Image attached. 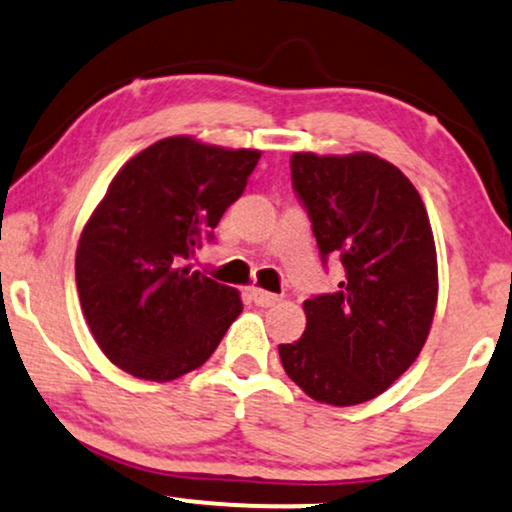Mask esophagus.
Returning <instances> with one entry per match:
<instances>
[{"mask_svg":"<svg viewBox=\"0 0 512 512\" xmlns=\"http://www.w3.org/2000/svg\"><path fill=\"white\" fill-rule=\"evenodd\" d=\"M250 295H252V300H255L257 307H274V304L278 302V295L267 293V290H262V288H252Z\"/></svg>","mask_w":512,"mask_h":512,"instance_id":"esophagus-1","label":"esophagus"}]
</instances>
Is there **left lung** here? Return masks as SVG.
Wrapping results in <instances>:
<instances>
[{"label": "left lung", "instance_id": "left-lung-1", "mask_svg": "<svg viewBox=\"0 0 512 512\" xmlns=\"http://www.w3.org/2000/svg\"><path fill=\"white\" fill-rule=\"evenodd\" d=\"M293 189L312 219L323 264L342 262L335 293L304 300L307 328L278 345L297 387L321 404L378 397L428 340L437 252L416 186L373 153H293Z\"/></svg>", "mask_w": 512, "mask_h": 512}]
</instances>
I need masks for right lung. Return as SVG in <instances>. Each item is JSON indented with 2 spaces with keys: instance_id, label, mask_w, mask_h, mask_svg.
<instances>
[{
  "instance_id": "obj_1",
  "label": "right lung",
  "mask_w": 512,
  "mask_h": 512,
  "mask_svg": "<svg viewBox=\"0 0 512 512\" xmlns=\"http://www.w3.org/2000/svg\"><path fill=\"white\" fill-rule=\"evenodd\" d=\"M260 151L167 137L115 174L75 255L82 314L96 345L134 378L203 366L243 312L238 290L184 267L241 198Z\"/></svg>"
}]
</instances>
